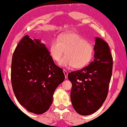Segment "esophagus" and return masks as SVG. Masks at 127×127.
<instances>
[{"mask_svg":"<svg viewBox=\"0 0 127 127\" xmlns=\"http://www.w3.org/2000/svg\"><path fill=\"white\" fill-rule=\"evenodd\" d=\"M63 72H64V74L65 77L67 79V76H68V72L65 70H63Z\"/></svg>","mask_w":127,"mask_h":127,"instance_id":"obj_1","label":"esophagus"}]
</instances>
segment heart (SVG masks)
I'll return each instance as SVG.
<instances>
[{
    "label": "heart",
    "instance_id": "obj_1",
    "mask_svg": "<svg viewBox=\"0 0 127 127\" xmlns=\"http://www.w3.org/2000/svg\"><path fill=\"white\" fill-rule=\"evenodd\" d=\"M93 45L80 35L68 33L60 36L59 39L52 41L50 47L51 57L59 62L65 56L59 64L65 67L83 68L89 63L94 55Z\"/></svg>",
    "mask_w": 127,
    "mask_h": 127
}]
</instances>
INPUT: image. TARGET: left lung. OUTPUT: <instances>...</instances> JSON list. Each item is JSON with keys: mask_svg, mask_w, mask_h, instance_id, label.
I'll return each mask as SVG.
<instances>
[{"mask_svg": "<svg viewBox=\"0 0 127 127\" xmlns=\"http://www.w3.org/2000/svg\"><path fill=\"white\" fill-rule=\"evenodd\" d=\"M94 59L90 64L68 74L72 84L70 98L78 114L88 115L97 111L107 97L112 73L113 59L106 42L95 38Z\"/></svg>", "mask_w": 127, "mask_h": 127, "instance_id": "8db88e82", "label": "left lung"}]
</instances>
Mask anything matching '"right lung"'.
Masks as SVG:
<instances>
[{"mask_svg": "<svg viewBox=\"0 0 127 127\" xmlns=\"http://www.w3.org/2000/svg\"><path fill=\"white\" fill-rule=\"evenodd\" d=\"M64 79L62 68L55 64L41 39H32L28 35L21 39L11 65L12 89L20 104L33 114L45 112Z\"/></svg>", "mask_w": 127, "mask_h": 127, "instance_id": "right-lung-1", "label": "right lung"}]
</instances>
